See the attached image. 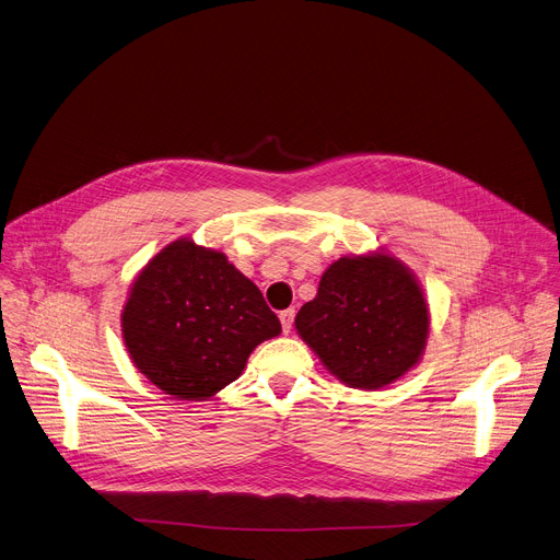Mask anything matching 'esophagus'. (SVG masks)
I'll return each instance as SVG.
<instances>
[{
  "label": "esophagus",
  "instance_id": "obj_1",
  "mask_svg": "<svg viewBox=\"0 0 560 560\" xmlns=\"http://www.w3.org/2000/svg\"><path fill=\"white\" fill-rule=\"evenodd\" d=\"M279 319H281V328H283V332H290V330H292V324H294V311H292V308H288V311L279 313Z\"/></svg>",
  "mask_w": 560,
  "mask_h": 560
}]
</instances>
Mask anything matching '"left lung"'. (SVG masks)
I'll return each instance as SVG.
<instances>
[{
  "label": "left lung",
  "mask_w": 560,
  "mask_h": 560,
  "mask_svg": "<svg viewBox=\"0 0 560 560\" xmlns=\"http://www.w3.org/2000/svg\"><path fill=\"white\" fill-rule=\"evenodd\" d=\"M294 326L337 380L371 390L420 362L429 308L413 272L390 254L373 252L335 261Z\"/></svg>",
  "instance_id": "8db88e82"
}]
</instances>
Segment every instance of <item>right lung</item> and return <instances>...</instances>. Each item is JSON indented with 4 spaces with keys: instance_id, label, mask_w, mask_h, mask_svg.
<instances>
[{
    "instance_id": "add662e5",
    "label": "right lung",
    "mask_w": 560,
    "mask_h": 560,
    "mask_svg": "<svg viewBox=\"0 0 560 560\" xmlns=\"http://www.w3.org/2000/svg\"><path fill=\"white\" fill-rule=\"evenodd\" d=\"M281 332L261 290L223 252L178 238L131 283L122 337L136 369L167 395L208 399Z\"/></svg>"
}]
</instances>
